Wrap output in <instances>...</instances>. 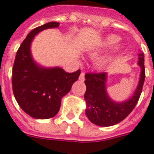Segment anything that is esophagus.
Segmentation results:
<instances>
[{
	"label": "esophagus",
	"mask_w": 154,
	"mask_h": 154,
	"mask_svg": "<svg viewBox=\"0 0 154 154\" xmlns=\"http://www.w3.org/2000/svg\"><path fill=\"white\" fill-rule=\"evenodd\" d=\"M79 80L80 81H84L85 79V74L84 72H82V73L80 74V75H79Z\"/></svg>",
	"instance_id": "obj_1"
}]
</instances>
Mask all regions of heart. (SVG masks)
Listing matches in <instances>:
<instances>
[{
  "label": "heart",
  "instance_id": "obj_1",
  "mask_svg": "<svg viewBox=\"0 0 154 154\" xmlns=\"http://www.w3.org/2000/svg\"><path fill=\"white\" fill-rule=\"evenodd\" d=\"M119 41V38L117 36V35H110L109 36L106 38L104 41L102 43V48H110V47L113 46L115 44Z\"/></svg>",
  "mask_w": 154,
  "mask_h": 154
}]
</instances>
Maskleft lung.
<instances>
[{
  "label": "left lung",
  "mask_w": 154,
  "mask_h": 154,
  "mask_svg": "<svg viewBox=\"0 0 154 154\" xmlns=\"http://www.w3.org/2000/svg\"><path fill=\"white\" fill-rule=\"evenodd\" d=\"M138 60V65L141 68L139 84L131 98L123 103H115L108 97L106 91V72L85 75L86 114L92 123L100 126H113L124 120L134 110L139 100L146 78L143 53L139 54Z\"/></svg>",
  "instance_id": "left-lung-1"
}]
</instances>
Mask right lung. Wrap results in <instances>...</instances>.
<instances>
[{"mask_svg":"<svg viewBox=\"0 0 154 154\" xmlns=\"http://www.w3.org/2000/svg\"><path fill=\"white\" fill-rule=\"evenodd\" d=\"M58 22H49L34 28L17 50L13 67L12 84L20 107L34 119H48L56 115L61 99L78 80L80 70L68 73L60 67L43 68L33 61L30 44L40 31L57 28Z\"/></svg>","mask_w":154,"mask_h":154,"instance_id":"right-lung-1","label":"right lung"}]
</instances>
